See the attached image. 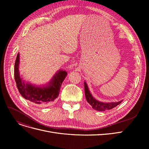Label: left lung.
Returning <instances> with one entry per match:
<instances>
[{
  "mask_svg": "<svg viewBox=\"0 0 149 149\" xmlns=\"http://www.w3.org/2000/svg\"><path fill=\"white\" fill-rule=\"evenodd\" d=\"M84 84L86 99L88 103H89V104L92 106V108L94 110L98 111H105L106 110H110V109H112L120 104L123 101V100H121L120 101H118V102L112 103H103L101 102V101H99L92 97L86 83L84 82Z\"/></svg>",
  "mask_w": 149,
  "mask_h": 149,
  "instance_id": "8db88e82",
  "label": "left lung"
}]
</instances>
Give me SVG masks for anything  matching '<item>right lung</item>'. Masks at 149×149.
<instances>
[{
  "label": "right lung",
  "instance_id": "add662e5",
  "mask_svg": "<svg viewBox=\"0 0 149 149\" xmlns=\"http://www.w3.org/2000/svg\"><path fill=\"white\" fill-rule=\"evenodd\" d=\"M19 53H18L14 65V79L21 95L37 104L43 106L50 104L59 95L61 84L68 74L66 71L59 70L46 86L38 87L25 83L22 80L19 70Z\"/></svg>",
  "mask_w": 149,
  "mask_h": 149
}]
</instances>
